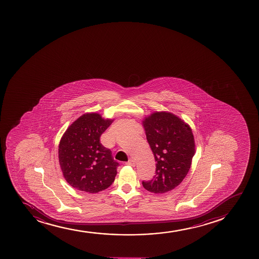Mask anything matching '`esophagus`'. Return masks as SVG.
Listing matches in <instances>:
<instances>
[{"label": "esophagus", "instance_id": "34e87169", "mask_svg": "<svg viewBox=\"0 0 259 259\" xmlns=\"http://www.w3.org/2000/svg\"><path fill=\"white\" fill-rule=\"evenodd\" d=\"M126 165L132 166V167H135V162H134V160L130 159L128 162L125 163Z\"/></svg>", "mask_w": 259, "mask_h": 259}]
</instances>
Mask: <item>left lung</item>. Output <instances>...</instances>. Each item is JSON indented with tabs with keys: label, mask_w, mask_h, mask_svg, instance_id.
<instances>
[{
	"label": "left lung",
	"mask_w": 259,
	"mask_h": 259,
	"mask_svg": "<svg viewBox=\"0 0 259 259\" xmlns=\"http://www.w3.org/2000/svg\"><path fill=\"white\" fill-rule=\"evenodd\" d=\"M142 124L156 161V175L151 181H143V187L154 194L167 193L183 182L190 169L195 153L192 129L166 111L151 113Z\"/></svg>",
	"instance_id": "obj_1"
}]
</instances>
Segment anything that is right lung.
<instances>
[{"instance_id":"obj_1","label":"right lung","mask_w":259,"mask_h":259,"mask_svg":"<svg viewBox=\"0 0 259 259\" xmlns=\"http://www.w3.org/2000/svg\"><path fill=\"white\" fill-rule=\"evenodd\" d=\"M113 121L100 113H86L63 134L58 146L59 164L74 189L95 194L113 183L119 163L100 142V137Z\"/></svg>"}]
</instances>
